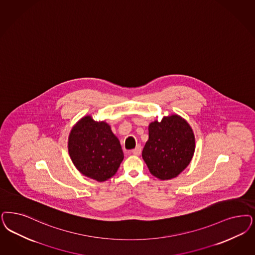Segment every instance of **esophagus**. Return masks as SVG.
I'll return each instance as SVG.
<instances>
[{"label":"esophagus","instance_id":"esophagus-1","mask_svg":"<svg viewBox=\"0 0 255 255\" xmlns=\"http://www.w3.org/2000/svg\"><path fill=\"white\" fill-rule=\"evenodd\" d=\"M141 145H136V147L134 149H132V153L133 155H139L141 153Z\"/></svg>","mask_w":255,"mask_h":255}]
</instances>
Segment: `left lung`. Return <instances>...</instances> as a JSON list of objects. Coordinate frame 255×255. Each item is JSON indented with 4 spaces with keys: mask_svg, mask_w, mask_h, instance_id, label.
I'll list each match as a JSON object with an SVG mask.
<instances>
[{
    "mask_svg": "<svg viewBox=\"0 0 255 255\" xmlns=\"http://www.w3.org/2000/svg\"><path fill=\"white\" fill-rule=\"evenodd\" d=\"M195 151V135L189 123L179 115L164 117L149 123V139L142 150V158L149 172L159 180L179 175L191 162Z\"/></svg>",
    "mask_w": 255,
    "mask_h": 255,
    "instance_id": "1",
    "label": "left lung"
}]
</instances>
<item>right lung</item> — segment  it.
<instances>
[{"mask_svg":"<svg viewBox=\"0 0 255 255\" xmlns=\"http://www.w3.org/2000/svg\"><path fill=\"white\" fill-rule=\"evenodd\" d=\"M70 159L83 175L105 182L117 173L123 162L120 140L106 122L85 116L72 127L68 139Z\"/></svg>","mask_w":255,"mask_h":255,"instance_id":"right-lung-1","label":"right lung"}]
</instances>
